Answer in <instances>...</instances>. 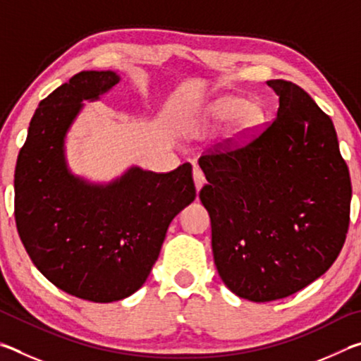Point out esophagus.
Listing matches in <instances>:
<instances>
[{
    "instance_id": "34e87169",
    "label": "esophagus",
    "mask_w": 361,
    "mask_h": 361,
    "mask_svg": "<svg viewBox=\"0 0 361 361\" xmlns=\"http://www.w3.org/2000/svg\"><path fill=\"white\" fill-rule=\"evenodd\" d=\"M192 176H194L195 189H197V191H200V188H202L204 183H205V175H204V172H202V170H200L199 167H194V169H192Z\"/></svg>"
}]
</instances>
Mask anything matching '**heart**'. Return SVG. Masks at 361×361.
I'll use <instances>...</instances> for the list:
<instances>
[{"label": "heart", "instance_id": "heart-1", "mask_svg": "<svg viewBox=\"0 0 361 361\" xmlns=\"http://www.w3.org/2000/svg\"><path fill=\"white\" fill-rule=\"evenodd\" d=\"M207 118L213 122H228L235 119V138H245L258 129L262 121V111L255 103L239 95H223L209 103L205 109Z\"/></svg>", "mask_w": 361, "mask_h": 361}]
</instances>
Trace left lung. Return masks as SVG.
I'll list each match as a JSON object with an SVG mask.
<instances>
[{
	"instance_id": "obj_1",
	"label": "left lung",
	"mask_w": 361,
	"mask_h": 361,
	"mask_svg": "<svg viewBox=\"0 0 361 361\" xmlns=\"http://www.w3.org/2000/svg\"><path fill=\"white\" fill-rule=\"evenodd\" d=\"M277 118L252 142L199 159V197L224 285L269 302L323 276L350 221L352 185L333 121L299 85L272 79Z\"/></svg>"
}]
</instances>
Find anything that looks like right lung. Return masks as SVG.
<instances>
[{
  "mask_svg": "<svg viewBox=\"0 0 361 361\" xmlns=\"http://www.w3.org/2000/svg\"><path fill=\"white\" fill-rule=\"evenodd\" d=\"M119 82L114 71H81L39 103L17 157L14 215L33 264L57 288L92 302L124 299L142 286L169 224L195 199L191 164L169 173L132 167L108 185L75 176L66 132L82 100Z\"/></svg>",
  "mask_w": 361,
  "mask_h": 361,
  "instance_id": "1",
  "label": "right lung"
}]
</instances>
